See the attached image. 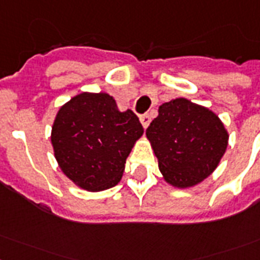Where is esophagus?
<instances>
[{"mask_svg":"<svg viewBox=\"0 0 260 260\" xmlns=\"http://www.w3.org/2000/svg\"><path fill=\"white\" fill-rule=\"evenodd\" d=\"M140 122H142V125L144 126V128H147V126L150 125V122H151L150 114H142V116H140Z\"/></svg>","mask_w":260,"mask_h":260,"instance_id":"esophagus-1","label":"esophagus"}]
</instances>
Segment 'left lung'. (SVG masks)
<instances>
[{
    "instance_id": "8db88e82",
    "label": "left lung",
    "mask_w": 260,
    "mask_h": 260,
    "mask_svg": "<svg viewBox=\"0 0 260 260\" xmlns=\"http://www.w3.org/2000/svg\"><path fill=\"white\" fill-rule=\"evenodd\" d=\"M147 128L159 170L167 183L185 189L216 170L228 146V132L216 113L186 98L159 106Z\"/></svg>"
}]
</instances>
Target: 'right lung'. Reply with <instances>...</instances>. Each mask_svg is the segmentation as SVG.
Wrapping results in <instances>:
<instances>
[{
  "label": "right lung",
  "mask_w": 260,
  "mask_h": 260,
  "mask_svg": "<svg viewBox=\"0 0 260 260\" xmlns=\"http://www.w3.org/2000/svg\"><path fill=\"white\" fill-rule=\"evenodd\" d=\"M143 132L138 116L120 112L112 95L81 93L59 109L51 143L63 174L82 189L100 191L120 182Z\"/></svg>",
  "instance_id": "right-lung-1"
}]
</instances>
